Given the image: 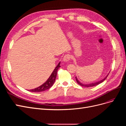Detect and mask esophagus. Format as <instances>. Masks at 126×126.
Listing matches in <instances>:
<instances>
[{
	"instance_id": "esophagus-1",
	"label": "esophagus",
	"mask_w": 126,
	"mask_h": 126,
	"mask_svg": "<svg viewBox=\"0 0 126 126\" xmlns=\"http://www.w3.org/2000/svg\"><path fill=\"white\" fill-rule=\"evenodd\" d=\"M70 58H71V57L69 54H66L63 57V60L64 62H68L70 60Z\"/></svg>"
}]
</instances>
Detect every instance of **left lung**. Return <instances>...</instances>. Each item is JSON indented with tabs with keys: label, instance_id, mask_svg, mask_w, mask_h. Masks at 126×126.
I'll return each instance as SVG.
<instances>
[{
	"label": "left lung",
	"instance_id": "obj_1",
	"mask_svg": "<svg viewBox=\"0 0 126 126\" xmlns=\"http://www.w3.org/2000/svg\"><path fill=\"white\" fill-rule=\"evenodd\" d=\"M107 77H106V78H105L104 79L101 80V81H98V82H94V83H90V84H87V85H85V84H82V83L80 82V81H79V80H78L77 79V78H76V81H77V83H78V84H79V85H80V86H83V87H93V86H97V85H98L99 84V83H100L104 81L107 78Z\"/></svg>",
	"mask_w": 126,
	"mask_h": 126
}]
</instances>
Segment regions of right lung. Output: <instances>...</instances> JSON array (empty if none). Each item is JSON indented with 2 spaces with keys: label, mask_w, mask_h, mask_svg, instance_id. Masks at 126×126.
I'll return each mask as SVG.
<instances>
[{
  "label": "right lung",
  "mask_w": 126,
  "mask_h": 126,
  "mask_svg": "<svg viewBox=\"0 0 126 126\" xmlns=\"http://www.w3.org/2000/svg\"><path fill=\"white\" fill-rule=\"evenodd\" d=\"M60 63H59L58 65H57V67L55 68L54 70L53 71L51 75H50V76L49 77V78L48 79V80L46 81L44 83H43V85L39 86V87H37L36 88L33 89L29 90V91H31V92H34V93L41 92V91H44L46 90H47L50 88V87H51L55 81V80L57 75V71H58L59 67H60Z\"/></svg>",
  "instance_id": "obj_1"
}]
</instances>
